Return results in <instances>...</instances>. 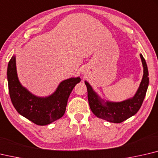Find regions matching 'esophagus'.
<instances>
[{
	"mask_svg": "<svg viewBox=\"0 0 158 158\" xmlns=\"http://www.w3.org/2000/svg\"><path fill=\"white\" fill-rule=\"evenodd\" d=\"M82 73H83V74H86L87 72H86V70H83V71H82Z\"/></svg>",
	"mask_w": 158,
	"mask_h": 158,
	"instance_id": "esophagus-1",
	"label": "esophagus"
}]
</instances>
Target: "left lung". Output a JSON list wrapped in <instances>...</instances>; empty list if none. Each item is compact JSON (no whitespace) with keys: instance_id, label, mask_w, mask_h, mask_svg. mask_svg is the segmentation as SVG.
<instances>
[{"instance_id":"1","label":"left lung","mask_w":158,"mask_h":158,"mask_svg":"<svg viewBox=\"0 0 158 158\" xmlns=\"http://www.w3.org/2000/svg\"><path fill=\"white\" fill-rule=\"evenodd\" d=\"M143 66V77L139 86L133 97L122 102H111L100 97L87 81L88 99L91 110L95 116L109 122L121 123L135 114L144 101L147 93L149 78L147 63L142 54H139Z\"/></svg>"}]
</instances>
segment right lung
<instances>
[{
	"instance_id": "add662e5",
	"label": "right lung",
	"mask_w": 158,
	"mask_h": 158,
	"mask_svg": "<svg viewBox=\"0 0 158 158\" xmlns=\"http://www.w3.org/2000/svg\"><path fill=\"white\" fill-rule=\"evenodd\" d=\"M7 78L11 101L16 111L40 126L50 124L64 116L68 97L74 87L81 81L79 77H70L60 83L55 91L50 95L36 96L20 82L15 54L8 63Z\"/></svg>"
}]
</instances>
